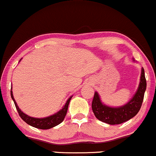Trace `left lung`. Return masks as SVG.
Instances as JSON below:
<instances>
[{
    "instance_id": "8db88e82",
    "label": "left lung",
    "mask_w": 156,
    "mask_h": 156,
    "mask_svg": "<svg viewBox=\"0 0 156 156\" xmlns=\"http://www.w3.org/2000/svg\"><path fill=\"white\" fill-rule=\"evenodd\" d=\"M147 87L144 69H141V78L138 90L133 97L125 105L119 107H111L105 105L101 101L100 96L97 92H95L92 102V109L95 116L99 121L107 124L114 125L125 122L136 115L141 109Z\"/></svg>"
}]
</instances>
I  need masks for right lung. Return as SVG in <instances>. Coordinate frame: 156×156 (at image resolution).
Returning a JSON list of instances; mask_svg holds the SVG:
<instances>
[{"instance_id": "add662e5", "label": "right lung", "mask_w": 156, "mask_h": 156, "mask_svg": "<svg viewBox=\"0 0 156 156\" xmlns=\"http://www.w3.org/2000/svg\"><path fill=\"white\" fill-rule=\"evenodd\" d=\"M11 97L12 99L13 100V101H14L15 107H16L17 110H18V114H19L20 117L21 118L22 120H23V121H24L27 124H28L29 125L33 126V127L37 128V129H50V128H52L54 127V126L58 125L59 124H61V123L64 121L65 116H66V112H67L68 106H69V101L72 98V96L69 97V98H68V100L66 101L65 105L63 107V108L58 112L52 115L48 116V117L46 118H41V119H37V118H33L31 117V116L27 115V114L23 113V112L20 110L19 107H18V104L16 103V101H15L12 90Z\"/></svg>"}]
</instances>
